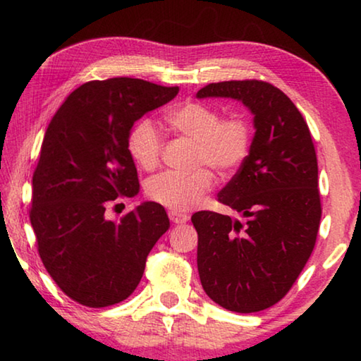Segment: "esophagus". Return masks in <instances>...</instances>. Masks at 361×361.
<instances>
[{
	"label": "esophagus",
	"instance_id": "obj_1",
	"mask_svg": "<svg viewBox=\"0 0 361 361\" xmlns=\"http://www.w3.org/2000/svg\"><path fill=\"white\" fill-rule=\"evenodd\" d=\"M169 218L175 224H185L188 221V215H183V213L178 212H169Z\"/></svg>",
	"mask_w": 361,
	"mask_h": 361
}]
</instances>
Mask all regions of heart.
<instances>
[{
    "mask_svg": "<svg viewBox=\"0 0 361 361\" xmlns=\"http://www.w3.org/2000/svg\"><path fill=\"white\" fill-rule=\"evenodd\" d=\"M169 127L195 143L194 166L207 164L218 175L232 172L242 164L250 149V126L240 116L219 119L215 108L189 102L166 114ZM161 135L152 122L140 121L129 135V152L140 167L152 170L161 157ZM212 175L207 169L192 172H162L148 181L146 194L172 212H188L209 191Z\"/></svg>",
    "mask_w": 361,
    "mask_h": 361,
    "instance_id": "b5f03b06",
    "label": "heart"
}]
</instances>
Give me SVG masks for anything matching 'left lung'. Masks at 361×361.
I'll return each instance as SVG.
<instances>
[{"mask_svg": "<svg viewBox=\"0 0 361 361\" xmlns=\"http://www.w3.org/2000/svg\"><path fill=\"white\" fill-rule=\"evenodd\" d=\"M197 99H232L253 114L248 156L218 200L245 221L194 213L204 291L221 307L259 312L282 299L312 253L322 218L309 127L288 97L262 81L205 85Z\"/></svg>", "mask_w": 361, "mask_h": 361, "instance_id": "1", "label": "left lung"}]
</instances>
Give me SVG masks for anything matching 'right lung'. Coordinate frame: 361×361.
Masks as SVG:
<instances>
[{
    "mask_svg": "<svg viewBox=\"0 0 361 361\" xmlns=\"http://www.w3.org/2000/svg\"><path fill=\"white\" fill-rule=\"evenodd\" d=\"M178 90L133 78L90 81L68 95L47 127L30 221L49 276L79 304L108 307L129 298L170 228L156 202L140 204L121 221L106 219L105 210L140 191L129 152L133 124Z\"/></svg>",
    "mask_w": 361,
    "mask_h": 361,
    "instance_id": "add662e5",
    "label": "right lung"
}]
</instances>
